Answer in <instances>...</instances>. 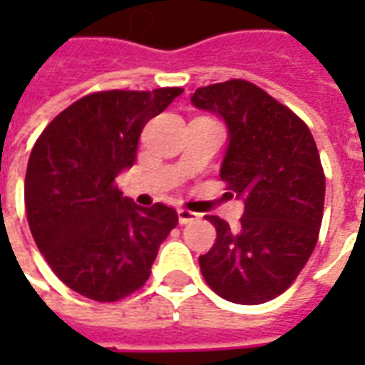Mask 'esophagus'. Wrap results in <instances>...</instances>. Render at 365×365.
<instances>
[{
	"label": "esophagus",
	"mask_w": 365,
	"mask_h": 365,
	"mask_svg": "<svg viewBox=\"0 0 365 365\" xmlns=\"http://www.w3.org/2000/svg\"><path fill=\"white\" fill-rule=\"evenodd\" d=\"M199 215L193 213V211H187V209H178V221L180 225H187V222H193L197 219Z\"/></svg>",
	"instance_id": "obj_1"
}]
</instances>
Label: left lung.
Returning a JSON list of instances; mask_svg holds the SVG:
<instances>
[{"mask_svg":"<svg viewBox=\"0 0 365 365\" xmlns=\"http://www.w3.org/2000/svg\"><path fill=\"white\" fill-rule=\"evenodd\" d=\"M191 103L225 120L221 180L245 201L237 230L207 215L217 240L199 256L201 274L230 303H266L295 282L319 238L324 172L317 144L295 113L246 80L199 88Z\"/></svg>","mask_w":365,"mask_h":365,"instance_id":"8db88e82","label":"left lung"}]
</instances>
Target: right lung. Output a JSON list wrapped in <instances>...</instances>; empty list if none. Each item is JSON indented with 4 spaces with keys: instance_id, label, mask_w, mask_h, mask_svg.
Wrapping results in <instances>:
<instances>
[{
    "instance_id": "right-lung-1",
    "label": "right lung",
    "mask_w": 365,
    "mask_h": 365,
    "mask_svg": "<svg viewBox=\"0 0 365 365\" xmlns=\"http://www.w3.org/2000/svg\"><path fill=\"white\" fill-rule=\"evenodd\" d=\"M182 91L90 93L54 117L31 150L29 227L52 272L83 297L109 303L140 289L178 225L172 207L123 197L115 178L135 164L144 125Z\"/></svg>"
}]
</instances>
